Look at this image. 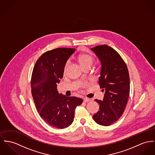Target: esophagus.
I'll return each mask as SVG.
<instances>
[{"label": "esophagus", "mask_w": 155, "mask_h": 155, "mask_svg": "<svg viewBox=\"0 0 155 155\" xmlns=\"http://www.w3.org/2000/svg\"><path fill=\"white\" fill-rule=\"evenodd\" d=\"M83 101L85 103H87V102H89L91 101V99L88 98H84Z\"/></svg>", "instance_id": "1"}]
</instances>
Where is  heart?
Masks as SVG:
<instances>
[{
    "label": "heart",
    "mask_w": 155,
    "mask_h": 155,
    "mask_svg": "<svg viewBox=\"0 0 155 155\" xmlns=\"http://www.w3.org/2000/svg\"><path fill=\"white\" fill-rule=\"evenodd\" d=\"M78 60L80 62V64H81V65L82 66V67L84 68L85 67L87 66H91V65L93 63L94 61V58L93 57L88 54H80L78 56ZM68 66V62H67L65 64L64 68V71H66L67 68Z\"/></svg>",
    "instance_id": "1"
}]
</instances>
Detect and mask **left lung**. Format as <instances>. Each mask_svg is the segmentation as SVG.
Returning a JSON list of instances; mask_svg holds the SVG:
<instances>
[{
    "label": "left lung",
    "instance_id": "1",
    "mask_svg": "<svg viewBox=\"0 0 155 155\" xmlns=\"http://www.w3.org/2000/svg\"><path fill=\"white\" fill-rule=\"evenodd\" d=\"M100 60L101 69L98 84L105 91L103 101L95 100L100 110L93 118L101 126L117 121L126 106L130 93V78L127 65L119 54L107 45L91 48Z\"/></svg>",
    "mask_w": 155,
    "mask_h": 155
}]
</instances>
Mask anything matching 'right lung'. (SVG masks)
Returning a JSON list of instances; mask_svg holds the SVG:
<instances>
[{
  "label": "right lung",
  "mask_w": 155,
  "mask_h": 155,
  "mask_svg": "<svg viewBox=\"0 0 155 155\" xmlns=\"http://www.w3.org/2000/svg\"><path fill=\"white\" fill-rule=\"evenodd\" d=\"M75 51L59 48L45 52L36 61L32 73L31 92L36 110L46 123L57 129L71 124L75 108L83 101L58 94L57 90L65 64Z\"/></svg>",
  "instance_id": "add662e5"
}]
</instances>
